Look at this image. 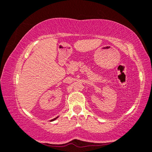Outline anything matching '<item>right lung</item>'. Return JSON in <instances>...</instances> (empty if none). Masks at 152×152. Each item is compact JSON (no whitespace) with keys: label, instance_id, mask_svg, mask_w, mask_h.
<instances>
[{"label":"right lung","instance_id":"1","mask_svg":"<svg viewBox=\"0 0 152 152\" xmlns=\"http://www.w3.org/2000/svg\"><path fill=\"white\" fill-rule=\"evenodd\" d=\"M57 118H58V117H56V118H55V119H52V120L51 121H53V120H55V119H56Z\"/></svg>","mask_w":152,"mask_h":152}]
</instances>
